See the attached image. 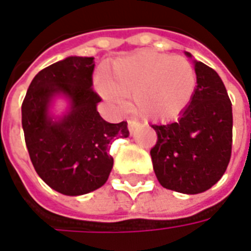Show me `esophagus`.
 Here are the masks:
<instances>
[{"label": "esophagus", "instance_id": "1", "mask_svg": "<svg viewBox=\"0 0 251 251\" xmlns=\"http://www.w3.org/2000/svg\"><path fill=\"white\" fill-rule=\"evenodd\" d=\"M138 125V122L134 120H129L127 121V126H129V130H130V133H133L134 131V127Z\"/></svg>", "mask_w": 251, "mask_h": 251}]
</instances>
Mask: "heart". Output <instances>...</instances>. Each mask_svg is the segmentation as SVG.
<instances>
[{"instance_id":"1","label":"heart","mask_w":251,"mask_h":251,"mask_svg":"<svg viewBox=\"0 0 251 251\" xmlns=\"http://www.w3.org/2000/svg\"><path fill=\"white\" fill-rule=\"evenodd\" d=\"M98 90L111 102L131 97V110L144 120L169 121L192 102L196 72L185 57L141 51L118 59Z\"/></svg>"}]
</instances>
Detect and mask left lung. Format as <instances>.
Segmentation results:
<instances>
[{
    "label": "left lung",
    "instance_id": "left-lung-1",
    "mask_svg": "<svg viewBox=\"0 0 251 251\" xmlns=\"http://www.w3.org/2000/svg\"><path fill=\"white\" fill-rule=\"evenodd\" d=\"M192 57L189 52H185ZM196 91L179 120L152 125L157 142L151 149L154 174L164 188L181 194L204 192L216 184L231 157V100L221 76L194 60Z\"/></svg>",
    "mask_w": 251,
    "mask_h": 251
}]
</instances>
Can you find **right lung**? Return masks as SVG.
<instances>
[{"mask_svg": "<svg viewBox=\"0 0 251 251\" xmlns=\"http://www.w3.org/2000/svg\"><path fill=\"white\" fill-rule=\"evenodd\" d=\"M94 66V57L82 56L48 66L33 77L21 106L25 144L36 172L52 189L68 196L100 188L113 168L110 144L129 137L127 122L109 124L99 115ZM56 96L70 102L59 119L49 113Z\"/></svg>", "mask_w": 251, "mask_h": 251, "instance_id": "right-lung-1", "label": "right lung"}]
</instances>
